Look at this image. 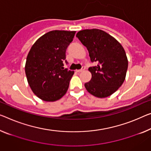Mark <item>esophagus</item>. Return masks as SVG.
I'll return each instance as SVG.
<instances>
[{
    "label": "esophagus",
    "mask_w": 151,
    "mask_h": 151,
    "mask_svg": "<svg viewBox=\"0 0 151 151\" xmlns=\"http://www.w3.org/2000/svg\"><path fill=\"white\" fill-rule=\"evenodd\" d=\"M84 69H85L84 67H82V68L81 69H79V70H76V72H78V73L82 72V71H83V70H84Z\"/></svg>",
    "instance_id": "esophagus-1"
}]
</instances>
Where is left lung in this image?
Masks as SVG:
<instances>
[{"label":"left lung","instance_id":"8db88e82","mask_svg":"<svg viewBox=\"0 0 151 151\" xmlns=\"http://www.w3.org/2000/svg\"><path fill=\"white\" fill-rule=\"evenodd\" d=\"M76 37L87 48L91 62L97 63L89 68L92 78L85 83V88L99 98L110 96L126 78L128 61L124 48L116 39L101 29H83L78 32Z\"/></svg>","mask_w":151,"mask_h":151}]
</instances>
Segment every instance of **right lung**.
Returning a JSON list of instances; mask_svg holds the SVG:
<instances>
[{
    "label": "right lung",
    "instance_id": "1",
    "mask_svg": "<svg viewBox=\"0 0 151 151\" xmlns=\"http://www.w3.org/2000/svg\"><path fill=\"white\" fill-rule=\"evenodd\" d=\"M75 31L53 30L36 41L27 55L25 71L34 94L45 101H55L68 91L74 71L63 68L66 50Z\"/></svg>",
    "mask_w": 151,
    "mask_h": 151
}]
</instances>
